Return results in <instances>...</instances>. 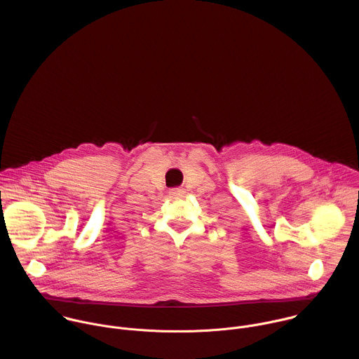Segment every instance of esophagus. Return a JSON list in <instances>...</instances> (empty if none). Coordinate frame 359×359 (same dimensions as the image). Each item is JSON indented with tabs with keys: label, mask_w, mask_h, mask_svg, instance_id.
<instances>
[{
	"label": "esophagus",
	"mask_w": 359,
	"mask_h": 359,
	"mask_svg": "<svg viewBox=\"0 0 359 359\" xmlns=\"http://www.w3.org/2000/svg\"><path fill=\"white\" fill-rule=\"evenodd\" d=\"M168 195H170L171 198H175V199H178V198H184V195H185V191H184V189H181V188H174V189H170Z\"/></svg>",
	"instance_id": "34e87169"
}]
</instances>
